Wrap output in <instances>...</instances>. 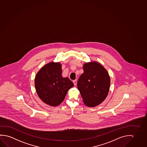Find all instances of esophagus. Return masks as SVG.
<instances>
[{
	"label": "esophagus",
	"instance_id": "esophagus-1",
	"mask_svg": "<svg viewBox=\"0 0 147 147\" xmlns=\"http://www.w3.org/2000/svg\"><path fill=\"white\" fill-rule=\"evenodd\" d=\"M73 83H74V85H75V86H76V85H77V80H74V81H73Z\"/></svg>",
	"mask_w": 147,
	"mask_h": 147
}]
</instances>
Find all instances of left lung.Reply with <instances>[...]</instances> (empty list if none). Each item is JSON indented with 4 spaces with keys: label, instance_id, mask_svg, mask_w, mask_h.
Listing matches in <instances>:
<instances>
[{
    "label": "left lung",
    "instance_id": "obj_1",
    "mask_svg": "<svg viewBox=\"0 0 147 147\" xmlns=\"http://www.w3.org/2000/svg\"><path fill=\"white\" fill-rule=\"evenodd\" d=\"M84 72L78 81V89L85 105L92 107L105 100L109 91L110 79L107 71L100 63H85Z\"/></svg>",
    "mask_w": 147,
    "mask_h": 147
}]
</instances>
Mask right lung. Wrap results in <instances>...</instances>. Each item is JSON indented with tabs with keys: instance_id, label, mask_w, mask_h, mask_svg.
Returning <instances> with one entry per match:
<instances>
[{
	"instance_id": "1",
	"label": "right lung",
	"mask_w": 147,
	"mask_h": 147,
	"mask_svg": "<svg viewBox=\"0 0 147 147\" xmlns=\"http://www.w3.org/2000/svg\"><path fill=\"white\" fill-rule=\"evenodd\" d=\"M61 64L51 62L43 66L35 77L36 90L40 98L47 105L57 106L63 102L74 83L62 76Z\"/></svg>"
}]
</instances>
